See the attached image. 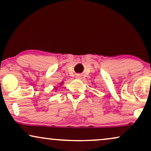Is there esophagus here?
Listing matches in <instances>:
<instances>
[{
  "mask_svg": "<svg viewBox=\"0 0 151 151\" xmlns=\"http://www.w3.org/2000/svg\"><path fill=\"white\" fill-rule=\"evenodd\" d=\"M77 78H81V76H80V75H78L77 76Z\"/></svg>",
  "mask_w": 151,
  "mask_h": 151,
  "instance_id": "obj_1",
  "label": "esophagus"
}]
</instances>
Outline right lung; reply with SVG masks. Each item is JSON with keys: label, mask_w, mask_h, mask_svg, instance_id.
<instances>
[{"label": "right lung", "mask_w": 151, "mask_h": 151, "mask_svg": "<svg viewBox=\"0 0 151 151\" xmlns=\"http://www.w3.org/2000/svg\"><path fill=\"white\" fill-rule=\"evenodd\" d=\"M62 83H61V84H62ZM55 89H57V87H56V88H55Z\"/></svg>", "instance_id": "1"}]
</instances>
